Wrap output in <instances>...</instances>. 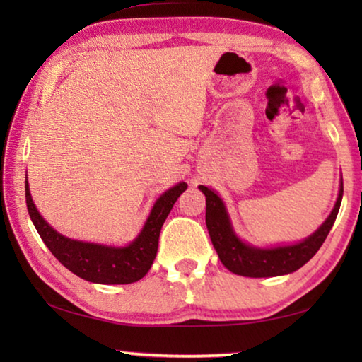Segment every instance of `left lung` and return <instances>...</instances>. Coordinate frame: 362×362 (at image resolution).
<instances>
[{
	"label": "left lung",
	"instance_id": "8db88e82",
	"mask_svg": "<svg viewBox=\"0 0 362 362\" xmlns=\"http://www.w3.org/2000/svg\"><path fill=\"white\" fill-rule=\"evenodd\" d=\"M199 189L206 196V225L220 262L235 274L249 278L281 276V274L292 273L303 267L326 241L337 214H339L343 196V183H340L339 198H337L334 211L330 212V216L317 231L306 238L305 241L292 244V246L257 249L244 244L235 235L222 199L204 185H201Z\"/></svg>",
	"mask_w": 362,
	"mask_h": 362
}]
</instances>
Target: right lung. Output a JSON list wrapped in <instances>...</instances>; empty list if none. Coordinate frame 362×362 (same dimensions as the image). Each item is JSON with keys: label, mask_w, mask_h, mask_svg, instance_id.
Wrapping results in <instances>:
<instances>
[{"label": "right lung", "mask_w": 362, "mask_h": 362, "mask_svg": "<svg viewBox=\"0 0 362 362\" xmlns=\"http://www.w3.org/2000/svg\"><path fill=\"white\" fill-rule=\"evenodd\" d=\"M187 183H177L168 189L153 206L144 230L126 247H110L100 244L69 240L57 233L45 218L40 216L32 201L25 182V199L30 218L40 233L52 255L69 268L71 273L86 281L97 284H131L142 279L153 265L156 252L159 233L164 220L169 216L177 198L185 192Z\"/></svg>", "instance_id": "obj_1"}]
</instances>
